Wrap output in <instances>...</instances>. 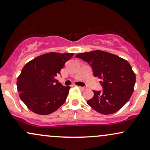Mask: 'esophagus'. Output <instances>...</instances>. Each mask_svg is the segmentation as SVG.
I'll use <instances>...</instances> for the list:
<instances>
[{
  "label": "esophagus",
  "instance_id": "esophagus-1",
  "mask_svg": "<svg viewBox=\"0 0 150 150\" xmlns=\"http://www.w3.org/2000/svg\"><path fill=\"white\" fill-rule=\"evenodd\" d=\"M79 88H80L81 90H86V88H84V87H81V86H79Z\"/></svg>",
  "mask_w": 150,
  "mask_h": 150
}]
</instances>
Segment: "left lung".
Instances as JSON below:
<instances>
[{
    "mask_svg": "<svg viewBox=\"0 0 150 150\" xmlns=\"http://www.w3.org/2000/svg\"><path fill=\"white\" fill-rule=\"evenodd\" d=\"M91 66L93 74L101 81L102 91L93 90L88 104L99 113L109 115L118 111L132 97L136 74L125 59L106 51H93L76 55Z\"/></svg>",
    "mask_w": 150,
    "mask_h": 150,
    "instance_id": "1",
    "label": "left lung"
}]
</instances>
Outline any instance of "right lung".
<instances>
[{
  "mask_svg": "<svg viewBox=\"0 0 150 150\" xmlns=\"http://www.w3.org/2000/svg\"><path fill=\"white\" fill-rule=\"evenodd\" d=\"M72 53L51 52L33 59L23 67L16 86L21 101L31 111L49 115L66 101L69 86H63L55 79Z\"/></svg>",
  "mask_w": 150,
  "mask_h": 150,
  "instance_id": "obj_1",
  "label": "right lung"
}]
</instances>
